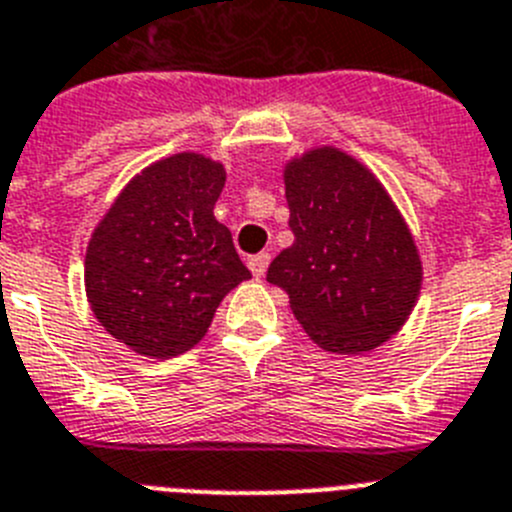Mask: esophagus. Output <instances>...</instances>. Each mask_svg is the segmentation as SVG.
Masks as SVG:
<instances>
[{"mask_svg": "<svg viewBox=\"0 0 512 512\" xmlns=\"http://www.w3.org/2000/svg\"><path fill=\"white\" fill-rule=\"evenodd\" d=\"M267 265H270V255H267V252H260V255L250 257V270L255 278H262V275H265Z\"/></svg>", "mask_w": 512, "mask_h": 512, "instance_id": "esophagus-1", "label": "esophagus"}]
</instances>
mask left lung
<instances>
[{
	"instance_id": "1",
	"label": "left lung",
	"mask_w": 512,
	"mask_h": 512,
	"mask_svg": "<svg viewBox=\"0 0 512 512\" xmlns=\"http://www.w3.org/2000/svg\"><path fill=\"white\" fill-rule=\"evenodd\" d=\"M283 183L296 242L270 262L267 283L288 293L313 344L372 352L403 329L421 296L411 227L380 178L334 145L285 160Z\"/></svg>"
}]
</instances>
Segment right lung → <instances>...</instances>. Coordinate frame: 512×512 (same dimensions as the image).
I'll use <instances>...</instances> for the list:
<instances>
[{
    "mask_svg": "<svg viewBox=\"0 0 512 512\" xmlns=\"http://www.w3.org/2000/svg\"><path fill=\"white\" fill-rule=\"evenodd\" d=\"M227 168L204 153L168 155L117 193L84 260L89 306L132 352L170 359L209 331L229 290L250 280L232 232L214 219Z\"/></svg>",
    "mask_w": 512,
    "mask_h": 512,
    "instance_id": "obj_1",
    "label": "right lung"
}]
</instances>
